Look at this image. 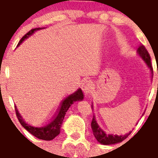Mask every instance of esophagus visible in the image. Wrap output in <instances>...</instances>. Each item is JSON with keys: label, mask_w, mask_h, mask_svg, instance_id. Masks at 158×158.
I'll return each mask as SVG.
<instances>
[{"label": "esophagus", "mask_w": 158, "mask_h": 158, "mask_svg": "<svg viewBox=\"0 0 158 158\" xmlns=\"http://www.w3.org/2000/svg\"><path fill=\"white\" fill-rule=\"evenodd\" d=\"M93 89V83L89 79H85L83 84H82V89L84 90V92L85 93V94H90V92L92 91Z\"/></svg>", "instance_id": "esophagus-1"}]
</instances>
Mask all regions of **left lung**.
<instances>
[{
	"label": "left lung",
	"instance_id": "8db88e82",
	"mask_svg": "<svg viewBox=\"0 0 158 158\" xmlns=\"http://www.w3.org/2000/svg\"><path fill=\"white\" fill-rule=\"evenodd\" d=\"M138 53L139 54L141 57L143 58V60L147 63V64L148 65V67L151 69L152 71V66L151 63V57L149 55L148 51L147 50V49L143 45H140L138 50ZM91 127H92L93 133L94 135L95 138L100 143L103 144V145H110V144H114V143H118L122 142L124 139L128 137L131 132L127 133L126 135H110V134H107L105 132H103V130L101 129L99 126L98 125L96 120L94 118V116L93 118L92 122H91Z\"/></svg>",
	"mask_w": 158,
	"mask_h": 158
}]
</instances>
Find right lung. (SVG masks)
<instances>
[{"label": "right lung", "instance_id": "add662e5", "mask_svg": "<svg viewBox=\"0 0 158 158\" xmlns=\"http://www.w3.org/2000/svg\"><path fill=\"white\" fill-rule=\"evenodd\" d=\"M40 28H36V29H32L31 31H29L28 33H26L25 35L23 36L21 40H20L18 45L21 43L25 39H26L27 37L31 35L33 32L36 30H40ZM84 98V94L83 92L80 89L77 90L76 92H74V94H72L69 96H68L62 102L61 106H60V109L58 111L57 114L55 115L51 122L49 123L44 125V126H40V127H35V126H32L28 123H26L24 119L21 118L20 114L18 113V110L15 108V114H16V117H17L18 120L23 127H25L30 133H31L32 135L35 136V138H39V139H42V140H46L50 141L52 140L54 138L60 134V127H61V124L63 123L64 118L66 112L69 109V108L70 107L74 102L75 101H79L82 100Z\"/></svg>", "mask_w": 158, "mask_h": 158}]
</instances>
